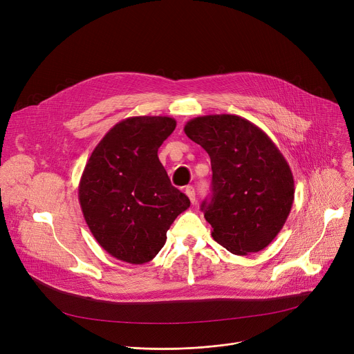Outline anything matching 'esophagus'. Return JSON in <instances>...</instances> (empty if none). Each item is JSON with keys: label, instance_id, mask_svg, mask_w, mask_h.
Returning a JSON list of instances; mask_svg holds the SVG:
<instances>
[{"label": "esophagus", "instance_id": "1", "mask_svg": "<svg viewBox=\"0 0 354 354\" xmlns=\"http://www.w3.org/2000/svg\"><path fill=\"white\" fill-rule=\"evenodd\" d=\"M185 193H186V196L189 197L190 203H192V205H194V201H196V193H194V187H193V186H186V187H185Z\"/></svg>", "mask_w": 354, "mask_h": 354}]
</instances>
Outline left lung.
Listing matches in <instances>:
<instances>
[{
    "label": "left lung",
    "instance_id": "8db88e82",
    "mask_svg": "<svg viewBox=\"0 0 354 354\" xmlns=\"http://www.w3.org/2000/svg\"><path fill=\"white\" fill-rule=\"evenodd\" d=\"M183 130L212 160L213 194L201 210L214 241L241 257L265 249L294 201V178L280 149L262 129L235 115L198 116Z\"/></svg>",
    "mask_w": 354,
    "mask_h": 354
}]
</instances>
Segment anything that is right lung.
I'll return each instance as SVG.
<instances>
[{
  "label": "right lung",
  "mask_w": 354,
  "mask_h": 354,
  "mask_svg": "<svg viewBox=\"0 0 354 354\" xmlns=\"http://www.w3.org/2000/svg\"><path fill=\"white\" fill-rule=\"evenodd\" d=\"M175 127L168 116L127 118L99 141L84 168L78 186L84 218L97 243L119 261H153L175 218L190 206L158 160V148Z\"/></svg>",
  "instance_id": "obj_1"
}]
</instances>
